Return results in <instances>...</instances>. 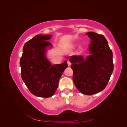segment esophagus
Instances as JSON below:
<instances>
[{"label":"esophagus","instance_id":"obj_1","mask_svg":"<svg viewBox=\"0 0 127 127\" xmlns=\"http://www.w3.org/2000/svg\"><path fill=\"white\" fill-rule=\"evenodd\" d=\"M67 64H68V66H70V65H71V63H70V61H68L67 62Z\"/></svg>","mask_w":127,"mask_h":127}]
</instances>
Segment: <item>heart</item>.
Here are the masks:
<instances>
[{
	"instance_id": "heart-1",
	"label": "heart",
	"mask_w": 127,
	"mask_h": 127,
	"mask_svg": "<svg viewBox=\"0 0 127 127\" xmlns=\"http://www.w3.org/2000/svg\"><path fill=\"white\" fill-rule=\"evenodd\" d=\"M81 51H82V50H81V51H80V53H81Z\"/></svg>"
}]
</instances>
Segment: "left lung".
<instances>
[{"mask_svg":"<svg viewBox=\"0 0 127 127\" xmlns=\"http://www.w3.org/2000/svg\"><path fill=\"white\" fill-rule=\"evenodd\" d=\"M91 39L90 55L86 58L73 55L69 61L73 71V80L77 89L87 95L98 93L107 85L113 72V53L102 35L89 32Z\"/></svg>","mask_w":127,"mask_h":127,"instance_id":"8db88e82","label":"left lung"}]
</instances>
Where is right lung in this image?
<instances>
[{"label":"right lung","mask_w":127,"mask_h":127,"mask_svg":"<svg viewBox=\"0 0 127 127\" xmlns=\"http://www.w3.org/2000/svg\"><path fill=\"white\" fill-rule=\"evenodd\" d=\"M51 35H37L26 42L20 59L21 77L31 94L38 97L53 96L67 62L51 65L46 57Z\"/></svg>","instance_id":"right-lung-1"}]
</instances>
